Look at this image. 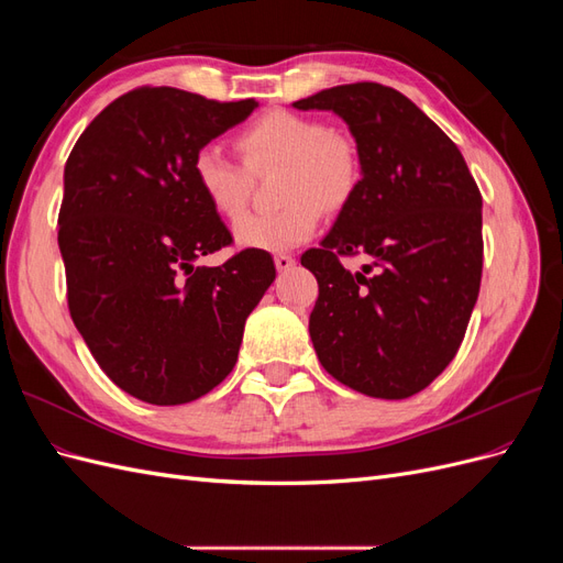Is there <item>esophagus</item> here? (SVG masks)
<instances>
[{"label":"esophagus","instance_id":"esophagus-1","mask_svg":"<svg viewBox=\"0 0 563 563\" xmlns=\"http://www.w3.org/2000/svg\"><path fill=\"white\" fill-rule=\"evenodd\" d=\"M275 265H277L279 272H286V269H291V267L296 265V261H294V255L277 253V255H275Z\"/></svg>","mask_w":563,"mask_h":563}]
</instances>
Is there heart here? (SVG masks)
<instances>
[{
	"label": "heart",
	"instance_id": "heart-1",
	"mask_svg": "<svg viewBox=\"0 0 563 563\" xmlns=\"http://www.w3.org/2000/svg\"><path fill=\"white\" fill-rule=\"evenodd\" d=\"M242 162L207 143L192 157V176L211 209L228 220L240 218L251 195V174L284 164L279 178L282 209L249 213L234 225V240L244 249L286 251L308 242L323 211H338L360 185V152L347 135L333 133L317 117L272 110L236 133Z\"/></svg>",
	"mask_w": 563,
	"mask_h": 563
}]
</instances>
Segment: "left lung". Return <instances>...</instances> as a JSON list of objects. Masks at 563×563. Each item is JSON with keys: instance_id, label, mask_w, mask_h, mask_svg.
Returning <instances> with one entry per match:
<instances>
[{"instance_id": "1", "label": "left lung", "mask_w": 563, "mask_h": 563, "mask_svg": "<svg viewBox=\"0 0 563 563\" xmlns=\"http://www.w3.org/2000/svg\"><path fill=\"white\" fill-rule=\"evenodd\" d=\"M294 108L343 117L362 164L331 232L300 255L319 284V362L366 397H413L451 364L479 296V187L449 135L383 84H343ZM350 254L372 265L350 273Z\"/></svg>"}]
</instances>
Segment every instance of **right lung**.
Returning a JSON list of instances; mask_svg holds the SVG:
<instances>
[{
    "mask_svg": "<svg viewBox=\"0 0 563 563\" xmlns=\"http://www.w3.org/2000/svg\"><path fill=\"white\" fill-rule=\"evenodd\" d=\"M255 108L253 98L141 87L112 100L67 157V308L98 366L135 399L176 406L223 383L246 317L275 282V261L258 249L195 267L232 234L199 192L192 157Z\"/></svg>",
    "mask_w": 563,
    "mask_h": 563,
    "instance_id": "obj_1",
    "label": "right lung"
}]
</instances>
